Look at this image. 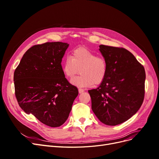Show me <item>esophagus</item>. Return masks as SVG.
Wrapping results in <instances>:
<instances>
[{
    "label": "esophagus",
    "instance_id": "34e87169",
    "mask_svg": "<svg viewBox=\"0 0 159 159\" xmlns=\"http://www.w3.org/2000/svg\"><path fill=\"white\" fill-rule=\"evenodd\" d=\"M78 91H79V93H82L83 92H84V91H85L84 89H81V88H80V89H78Z\"/></svg>",
    "mask_w": 159,
    "mask_h": 159
}]
</instances>
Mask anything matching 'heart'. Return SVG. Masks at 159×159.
I'll return each instance as SVG.
<instances>
[{
  "mask_svg": "<svg viewBox=\"0 0 159 159\" xmlns=\"http://www.w3.org/2000/svg\"><path fill=\"white\" fill-rule=\"evenodd\" d=\"M62 71L68 78H72L79 73L81 75L71 80L72 85L78 88H87L100 84L107 74L108 64L102 56L84 48L74 50L71 56H66L62 62Z\"/></svg>",
  "mask_w": 159,
  "mask_h": 159,
  "instance_id": "obj_1",
  "label": "heart"
}]
</instances>
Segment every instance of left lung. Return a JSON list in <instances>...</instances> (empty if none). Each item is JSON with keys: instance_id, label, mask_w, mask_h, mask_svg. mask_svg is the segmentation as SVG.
Instances as JSON below:
<instances>
[{"instance_id": "8db88e82", "label": "left lung", "mask_w": 159, "mask_h": 159, "mask_svg": "<svg viewBox=\"0 0 159 159\" xmlns=\"http://www.w3.org/2000/svg\"><path fill=\"white\" fill-rule=\"evenodd\" d=\"M99 50L107 61L108 70L99 87L88 91L91 109L101 122L115 126L140 109L145 96V71L123 48L100 45Z\"/></svg>"}]
</instances>
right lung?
<instances>
[{"label": "right lung", "mask_w": 159, "mask_h": 159, "mask_svg": "<svg viewBox=\"0 0 159 159\" xmlns=\"http://www.w3.org/2000/svg\"><path fill=\"white\" fill-rule=\"evenodd\" d=\"M69 44L46 42L28 49L14 73L19 106L51 127L63 125L78 95L65 78L61 62Z\"/></svg>", "instance_id": "add662e5"}]
</instances>
